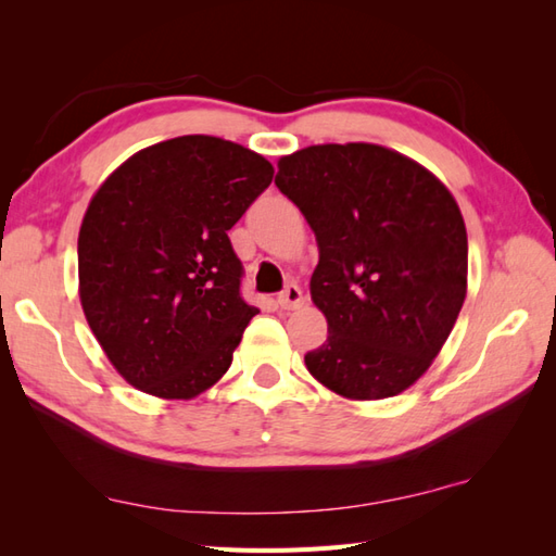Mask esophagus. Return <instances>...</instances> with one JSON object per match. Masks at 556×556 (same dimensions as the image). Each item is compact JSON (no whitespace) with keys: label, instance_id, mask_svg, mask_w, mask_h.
Returning <instances> with one entry per match:
<instances>
[{"label":"esophagus","instance_id":"1","mask_svg":"<svg viewBox=\"0 0 556 556\" xmlns=\"http://www.w3.org/2000/svg\"><path fill=\"white\" fill-rule=\"evenodd\" d=\"M277 305L281 311H293V308H301L303 305V291L299 285H287L285 291L277 296Z\"/></svg>","mask_w":556,"mask_h":556}]
</instances>
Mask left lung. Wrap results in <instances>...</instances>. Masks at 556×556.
Returning a JSON list of instances; mask_svg holds the SVG:
<instances>
[{"label": "left lung", "instance_id": "obj_1", "mask_svg": "<svg viewBox=\"0 0 556 556\" xmlns=\"http://www.w3.org/2000/svg\"><path fill=\"white\" fill-rule=\"evenodd\" d=\"M275 184L320 251L311 296L329 334L305 368L346 399L401 394L442 351L466 299L468 236L454 195L372 143L303 148L279 160Z\"/></svg>", "mask_w": 556, "mask_h": 556}]
</instances>
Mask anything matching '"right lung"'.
<instances>
[{"instance_id": "add662e5", "label": "right lung", "mask_w": 556, "mask_h": 556, "mask_svg": "<svg viewBox=\"0 0 556 556\" xmlns=\"http://www.w3.org/2000/svg\"><path fill=\"white\" fill-rule=\"evenodd\" d=\"M271 176L239 143L181 136L136 152L92 195L78 233L80 305L128 384L193 399L229 370L260 311L241 299L227 231Z\"/></svg>"}]
</instances>
